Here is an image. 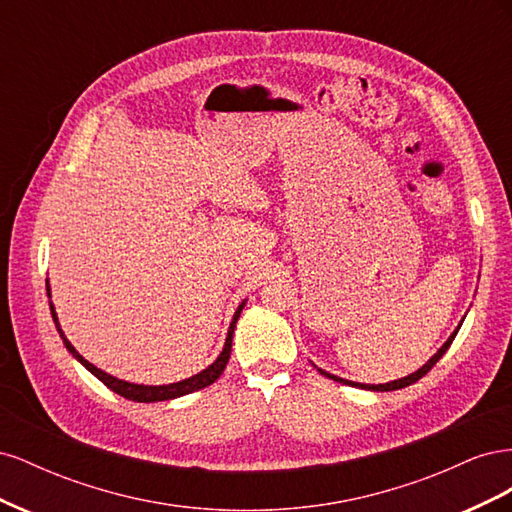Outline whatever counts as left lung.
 I'll return each instance as SVG.
<instances>
[{"mask_svg":"<svg viewBox=\"0 0 512 512\" xmlns=\"http://www.w3.org/2000/svg\"><path fill=\"white\" fill-rule=\"evenodd\" d=\"M463 322V320H461ZM461 327V324H459ZM459 327L451 333V337L446 339L444 342V346L431 356V359L421 367V369H416L414 374H410V376H406V378H399V380H393V382H386V384H361V382H350V380H344V378H337V376H333V374H329V371H324V369H318L322 376H327V378H331V380H335V382H344V384H350V386H359V389H367V391H380V393H384V391H397V389H406V386H410V384H414L416 380H421L427 371L436 365L440 359H442V354L448 350V346L453 344V339H455V335H457V331H459Z\"/></svg>","mask_w":512,"mask_h":512,"instance_id":"left-lung-1","label":"left lung"}]
</instances>
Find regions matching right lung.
<instances>
[{
    "instance_id": "1",
    "label": "right lung",
    "mask_w": 512,
    "mask_h": 512,
    "mask_svg": "<svg viewBox=\"0 0 512 512\" xmlns=\"http://www.w3.org/2000/svg\"><path fill=\"white\" fill-rule=\"evenodd\" d=\"M46 294H49V297H51L49 288H46ZM243 305H245V301L237 307L235 316H232V322H230V327H228V335H226V344H224V348H222L218 359H215L207 369H203V371H200V374H196V376H192V378H185V380L173 382V384H162V386L132 384V382L119 380V378H115V376H111V374H106V371L98 369L96 365H91L87 359H83V356H81L79 352H76V348L68 342V337L64 335V331H61L53 303H51V316H53V322H55L59 337L64 339V346L68 348V352H70V354L74 356V359L79 361L81 365H85V367L91 371V374H94L102 384H106L108 389L115 391V393L121 395V397L132 399V401H141V404H151V401H166V399H175V397H181V395H188V393L200 391V389H205V386L213 384L215 380H218V378L222 376V371H224V367H226V363H228V359H230L232 333H235V324H237V320H239V316H241Z\"/></svg>"
}]
</instances>
